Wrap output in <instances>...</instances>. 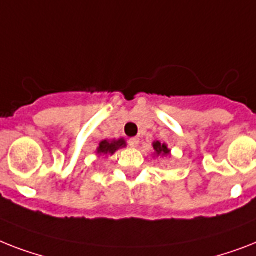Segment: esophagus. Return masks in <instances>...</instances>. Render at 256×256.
Listing matches in <instances>:
<instances>
[{"label": "esophagus", "instance_id": "34e87169", "mask_svg": "<svg viewBox=\"0 0 256 256\" xmlns=\"http://www.w3.org/2000/svg\"><path fill=\"white\" fill-rule=\"evenodd\" d=\"M128 144H130V147H132V148L138 147L139 146V139L138 138H130V139H128Z\"/></svg>", "mask_w": 256, "mask_h": 256}]
</instances>
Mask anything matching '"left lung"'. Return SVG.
Masks as SVG:
<instances>
[{
  "instance_id": "1",
  "label": "left lung",
  "mask_w": 256,
  "mask_h": 256,
  "mask_svg": "<svg viewBox=\"0 0 256 256\" xmlns=\"http://www.w3.org/2000/svg\"><path fill=\"white\" fill-rule=\"evenodd\" d=\"M152 146L158 155H168V154H170V150L167 148V146H166V144H162L160 142H155Z\"/></svg>"
}]
</instances>
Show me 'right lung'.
Returning <instances> with one entry per match:
<instances>
[{"instance_id":"obj_1","label":"right lung","mask_w":256,"mask_h":256,"mask_svg":"<svg viewBox=\"0 0 256 256\" xmlns=\"http://www.w3.org/2000/svg\"><path fill=\"white\" fill-rule=\"evenodd\" d=\"M126 146V142L124 139H120V140H113V142H108V140H104V142L100 143V147L97 150L98 154H114L118 148Z\"/></svg>"}]
</instances>
